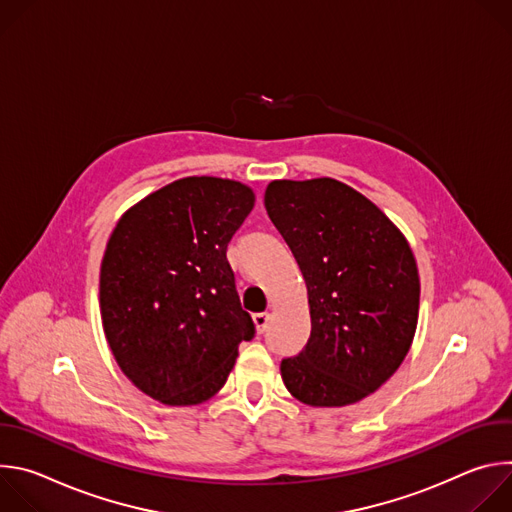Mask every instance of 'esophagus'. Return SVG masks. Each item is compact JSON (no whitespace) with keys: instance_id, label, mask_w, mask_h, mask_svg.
I'll list each match as a JSON object with an SVG mask.
<instances>
[{"instance_id":"1","label":"esophagus","mask_w":512,"mask_h":512,"mask_svg":"<svg viewBox=\"0 0 512 512\" xmlns=\"http://www.w3.org/2000/svg\"><path fill=\"white\" fill-rule=\"evenodd\" d=\"M269 314L267 312H259V314H253V322H255V326H257V330L259 332H265L267 330V324H269Z\"/></svg>"}]
</instances>
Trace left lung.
<instances>
[{"label":"left lung","mask_w":512,"mask_h":512,"mask_svg":"<svg viewBox=\"0 0 512 512\" xmlns=\"http://www.w3.org/2000/svg\"><path fill=\"white\" fill-rule=\"evenodd\" d=\"M265 208L306 279L312 318L306 346L281 360L287 391L314 407L375 393L417 328L419 275L405 237L369 198L332 178L275 180Z\"/></svg>","instance_id":"1"}]
</instances>
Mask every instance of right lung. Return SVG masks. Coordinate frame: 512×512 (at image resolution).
<instances>
[{
    "instance_id": "1",
    "label": "right lung",
    "mask_w": 512,
    "mask_h": 512,
    "mask_svg": "<svg viewBox=\"0 0 512 512\" xmlns=\"http://www.w3.org/2000/svg\"><path fill=\"white\" fill-rule=\"evenodd\" d=\"M241 182L192 176L129 208L101 263V318L127 379L166 405H196L227 383L255 336L227 247L253 208Z\"/></svg>"
}]
</instances>
